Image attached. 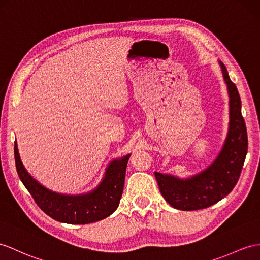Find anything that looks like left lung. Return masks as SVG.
Segmentation results:
<instances>
[{
    "label": "left lung",
    "instance_id": "left-lung-1",
    "mask_svg": "<svg viewBox=\"0 0 260 260\" xmlns=\"http://www.w3.org/2000/svg\"><path fill=\"white\" fill-rule=\"evenodd\" d=\"M230 97L229 131L223 147L210 166L187 178L154 172L160 192L168 203L182 211H195L217 203L229 195L239 179L248 149L242 101L225 65L218 60Z\"/></svg>",
    "mask_w": 260,
    "mask_h": 260
}]
</instances>
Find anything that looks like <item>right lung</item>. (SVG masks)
<instances>
[{
    "instance_id": "obj_1",
    "label": "right lung",
    "mask_w": 260,
    "mask_h": 260,
    "mask_svg": "<svg viewBox=\"0 0 260 260\" xmlns=\"http://www.w3.org/2000/svg\"><path fill=\"white\" fill-rule=\"evenodd\" d=\"M14 155L18 176L44 213L61 223L89 224L110 216L117 210L131 153L109 162L98 186L87 193L75 195L54 192L35 180L24 167L16 141Z\"/></svg>"
}]
</instances>
